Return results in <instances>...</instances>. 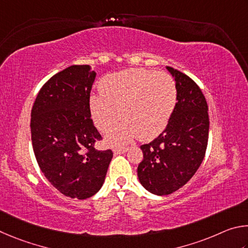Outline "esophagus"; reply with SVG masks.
Listing matches in <instances>:
<instances>
[{"mask_svg":"<svg viewBox=\"0 0 248 248\" xmlns=\"http://www.w3.org/2000/svg\"><path fill=\"white\" fill-rule=\"evenodd\" d=\"M127 151V148H125V147H121V148H114L113 149V153H114V155H122L124 153H126Z\"/></svg>","mask_w":248,"mask_h":248,"instance_id":"34e87169","label":"esophagus"}]
</instances>
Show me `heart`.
Wrapping results in <instances>:
<instances>
[{
  "mask_svg": "<svg viewBox=\"0 0 248 248\" xmlns=\"http://www.w3.org/2000/svg\"><path fill=\"white\" fill-rule=\"evenodd\" d=\"M100 94L89 99L94 125L102 133L124 123L110 136L113 142L137 137L150 140L167 127L177 101L175 81L167 73L131 68L108 74L99 84ZM120 112H119L118 111Z\"/></svg>",
  "mask_w": 248,
  "mask_h": 248,
  "instance_id": "heart-1",
  "label": "heart"
}]
</instances>
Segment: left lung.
Returning a JSON list of instances; mask_svg holds the SVG:
<instances>
[{
	"instance_id": "1",
	"label": "left lung",
	"mask_w": 248,
	"mask_h": 248,
	"mask_svg": "<svg viewBox=\"0 0 248 248\" xmlns=\"http://www.w3.org/2000/svg\"><path fill=\"white\" fill-rule=\"evenodd\" d=\"M174 78L177 102L167 127L140 146L144 159L137 169L140 184L158 196L174 193L192 179L205 157L209 116L202 90L192 78L167 66Z\"/></svg>"
}]
</instances>
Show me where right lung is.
I'll use <instances>...</instances> for the list:
<instances>
[{
	"instance_id": "add662e5",
	"label": "right lung",
	"mask_w": 248,
	"mask_h": 248,
	"mask_svg": "<svg viewBox=\"0 0 248 248\" xmlns=\"http://www.w3.org/2000/svg\"><path fill=\"white\" fill-rule=\"evenodd\" d=\"M97 73L72 65L51 77L31 110L34 155L47 181L63 195L86 199L102 187L113 153L94 149L101 140L91 120L90 91Z\"/></svg>"
}]
</instances>
